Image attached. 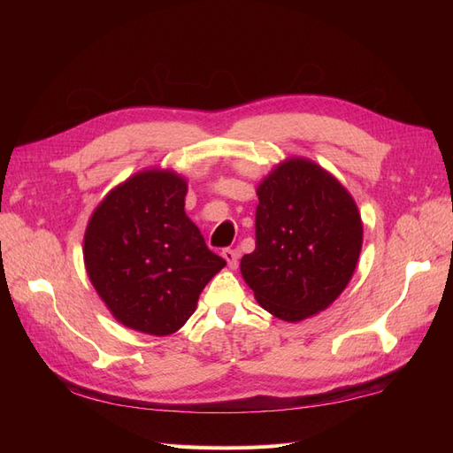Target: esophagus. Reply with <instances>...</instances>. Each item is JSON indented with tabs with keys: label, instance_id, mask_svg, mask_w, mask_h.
I'll return each mask as SVG.
<instances>
[{
	"label": "esophagus",
	"instance_id": "obj_1",
	"mask_svg": "<svg viewBox=\"0 0 453 453\" xmlns=\"http://www.w3.org/2000/svg\"><path fill=\"white\" fill-rule=\"evenodd\" d=\"M223 257H225V260H226L230 268L238 266V251L236 250H230V248L223 250Z\"/></svg>",
	"mask_w": 453,
	"mask_h": 453
}]
</instances>
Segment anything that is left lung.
I'll return each mask as SVG.
<instances>
[{
  "instance_id": "1",
  "label": "left lung",
  "mask_w": 453,
  "mask_h": 453,
  "mask_svg": "<svg viewBox=\"0 0 453 453\" xmlns=\"http://www.w3.org/2000/svg\"><path fill=\"white\" fill-rule=\"evenodd\" d=\"M255 251L242 276L257 303L283 321L333 304L357 266L363 225L353 198L331 173L291 158L257 188Z\"/></svg>"
}]
</instances>
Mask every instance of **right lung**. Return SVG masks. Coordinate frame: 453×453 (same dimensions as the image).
I'll return each instance as SVG.
<instances>
[{
	"instance_id": "obj_1",
	"label": "right lung",
	"mask_w": 453,
	"mask_h": 453,
	"mask_svg": "<svg viewBox=\"0 0 453 453\" xmlns=\"http://www.w3.org/2000/svg\"><path fill=\"white\" fill-rule=\"evenodd\" d=\"M185 195L187 183L173 172H142L113 188L88 221V278L115 318L134 331L175 333L226 265L187 217Z\"/></svg>"
}]
</instances>
